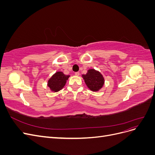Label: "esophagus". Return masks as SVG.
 Returning <instances> with one entry per match:
<instances>
[{"label":"esophagus","mask_w":155,"mask_h":155,"mask_svg":"<svg viewBox=\"0 0 155 155\" xmlns=\"http://www.w3.org/2000/svg\"><path fill=\"white\" fill-rule=\"evenodd\" d=\"M75 76H79V72H75Z\"/></svg>","instance_id":"obj_1"}]
</instances>
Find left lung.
<instances>
[{
  "mask_svg": "<svg viewBox=\"0 0 155 155\" xmlns=\"http://www.w3.org/2000/svg\"><path fill=\"white\" fill-rule=\"evenodd\" d=\"M82 77L85 84L91 91L97 92L103 87L105 83L103 75L94 69H89L86 74H83Z\"/></svg>",
  "mask_w": 155,
  "mask_h": 155,
  "instance_id": "obj_1",
  "label": "left lung"
}]
</instances>
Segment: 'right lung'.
<instances>
[{"mask_svg": "<svg viewBox=\"0 0 155 155\" xmlns=\"http://www.w3.org/2000/svg\"><path fill=\"white\" fill-rule=\"evenodd\" d=\"M69 77L62 72H55L48 81V87L52 92H58L64 87Z\"/></svg>", "mask_w": 155, "mask_h": 155, "instance_id": "add662e5", "label": "right lung"}]
</instances>
